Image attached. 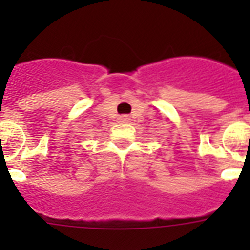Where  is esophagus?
Returning a JSON list of instances; mask_svg holds the SVG:
<instances>
[{
	"mask_svg": "<svg viewBox=\"0 0 250 250\" xmlns=\"http://www.w3.org/2000/svg\"><path fill=\"white\" fill-rule=\"evenodd\" d=\"M119 122H122V123H125V122H128L129 121V117L128 115H121L119 117V119H118Z\"/></svg>",
	"mask_w": 250,
	"mask_h": 250,
	"instance_id": "esophagus-1",
	"label": "esophagus"
}]
</instances>
